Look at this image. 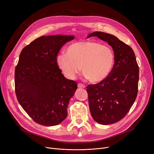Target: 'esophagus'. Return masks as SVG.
<instances>
[{"label":"esophagus","instance_id":"obj_1","mask_svg":"<svg viewBox=\"0 0 154 154\" xmlns=\"http://www.w3.org/2000/svg\"><path fill=\"white\" fill-rule=\"evenodd\" d=\"M78 87L79 88H85V85H84L83 84H80V83H79V84H78Z\"/></svg>","mask_w":154,"mask_h":154}]
</instances>
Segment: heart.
<instances>
[{
    "label": "heart",
    "instance_id": "obj_1",
    "mask_svg": "<svg viewBox=\"0 0 154 154\" xmlns=\"http://www.w3.org/2000/svg\"><path fill=\"white\" fill-rule=\"evenodd\" d=\"M115 63L112 48L91 40H80L70 44L66 54L57 57V64L64 76L74 79L81 70L92 83L103 81L110 74Z\"/></svg>",
    "mask_w": 154,
    "mask_h": 154
}]
</instances>
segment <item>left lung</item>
<instances>
[{"label": "left lung", "mask_w": 154, "mask_h": 154, "mask_svg": "<svg viewBox=\"0 0 154 154\" xmlns=\"http://www.w3.org/2000/svg\"><path fill=\"white\" fill-rule=\"evenodd\" d=\"M97 37L112 47L115 63L106 79L87 87L90 112L100 124H114L126 116L136 99L139 66L132 48L117 37L101 32H94L87 37Z\"/></svg>", "instance_id": "left-lung-1"}]
</instances>
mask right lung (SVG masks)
Here are the masks:
<instances>
[{"mask_svg":"<svg viewBox=\"0 0 154 154\" xmlns=\"http://www.w3.org/2000/svg\"><path fill=\"white\" fill-rule=\"evenodd\" d=\"M74 35L42 36L24 47L15 70L17 99L38 124L59 125L67 116L69 100L77 83L67 79L57 64L62 47Z\"/></svg>","mask_w":154,"mask_h":154,"instance_id":"1","label":"right lung"}]
</instances>
